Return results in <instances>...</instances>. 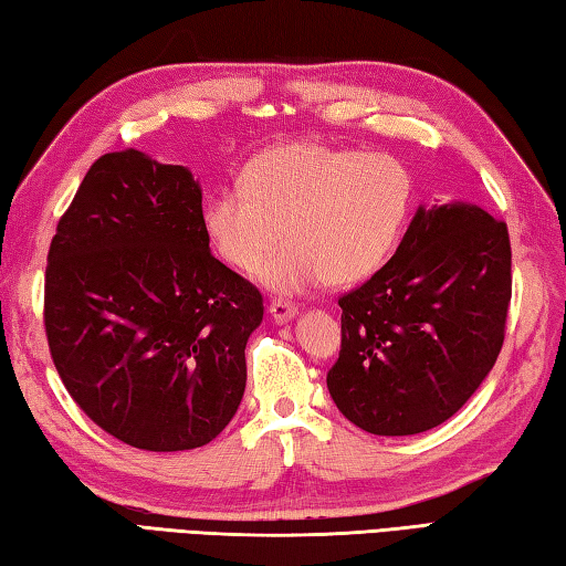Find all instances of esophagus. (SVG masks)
Here are the masks:
<instances>
[{
    "label": "esophagus",
    "mask_w": 566,
    "mask_h": 566,
    "mask_svg": "<svg viewBox=\"0 0 566 566\" xmlns=\"http://www.w3.org/2000/svg\"><path fill=\"white\" fill-rule=\"evenodd\" d=\"M270 314L276 324H284V321H290L298 314V308L292 302H284V298H274V302L270 304Z\"/></svg>",
    "instance_id": "34e87169"
}]
</instances>
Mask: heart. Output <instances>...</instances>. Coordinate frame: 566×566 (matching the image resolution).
Instances as JSON below:
<instances>
[{
  "label": "heart",
  "instance_id": "obj_1",
  "mask_svg": "<svg viewBox=\"0 0 566 566\" xmlns=\"http://www.w3.org/2000/svg\"><path fill=\"white\" fill-rule=\"evenodd\" d=\"M409 208V176L385 154L294 142L250 159L240 188L203 203L213 250L238 272H262L274 292L296 294L328 280L353 284L387 260Z\"/></svg>",
  "mask_w": 566,
  "mask_h": 566
}]
</instances>
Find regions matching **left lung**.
Instances as JSON below:
<instances>
[{"label": "left lung", "instance_id": "8db88e82", "mask_svg": "<svg viewBox=\"0 0 566 566\" xmlns=\"http://www.w3.org/2000/svg\"><path fill=\"white\" fill-rule=\"evenodd\" d=\"M511 258L507 226L483 208H419L390 262L338 298L326 385L343 417L407 437L457 415L503 348Z\"/></svg>", "mask_w": 566, "mask_h": 566}]
</instances>
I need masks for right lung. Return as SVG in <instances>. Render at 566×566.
<instances>
[{"label": "right lung", "instance_id": "right-lung-1", "mask_svg": "<svg viewBox=\"0 0 566 566\" xmlns=\"http://www.w3.org/2000/svg\"><path fill=\"white\" fill-rule=\"evenodd\" d=\"M184 166L137 149L99 157L55 226L43 326L65 390L144 451L213 441L245 392L262 294L216 260Z\"/></svg>", "mask_w": 566, "mask_h": 566}]
</instances>
